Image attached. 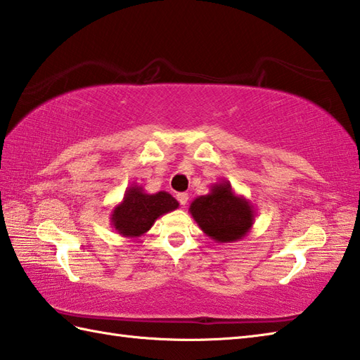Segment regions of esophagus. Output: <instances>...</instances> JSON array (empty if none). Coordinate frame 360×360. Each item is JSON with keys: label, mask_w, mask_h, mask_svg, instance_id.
<instances>
[{"label": "esophagus", "mask_w": 360, "mask_h": 360, "mask_svg": "<svg viewBox=\"0 0 360 360\" xmlns=\"http://www.w3.org/2000/svg\"><path fill=\"white\" fill-rule=\"evenodd\" d=\"M178 201H179V204L181 205H186L187 202H188V193H186V192H182V193H178Z\"/></svg>", "instance_id": "34e87169"}]
</instances>
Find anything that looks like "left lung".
Returning <instances> with one entry per match:
<instances>
[{
  "mask_svg": "<svg viewBox=\"0 0 360 360\" xmlns=\"http://www.w3.org/2000/svg\"><path fill=\"white\" fill-rule=\"evenodd\" d=\"M207 195L198 196L188 207L201 231L217 243L243 240L254 226L257 212L246 196L238 195L231 182L218 181Z\"/></svg>",
  "mask_w": 360,
  "mask_h": 360,
  "instance_id": "obj_1",
  "label": "left lung"
}]
</instances>
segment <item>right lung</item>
Returning a JSON list of instances; mask_svg holds the SVG:
<instances>
[{"label": "right lung", "mask_w": 360, "mask_h": 360, "mask_svg": "<svg viewBox=\"0 0 360 360\" xmlns=\"http://www.w3.org/2000/svg\"><path fill=\"white\" fill-rule=\"evenodd\" d=\"M179 207V202L168 192L147 193L141 186L131 184L122 201L111 210V227L125 238H139L147 233L155 221Z\"/></svg>", "instance_id": "obj_1"}]
</instances>
